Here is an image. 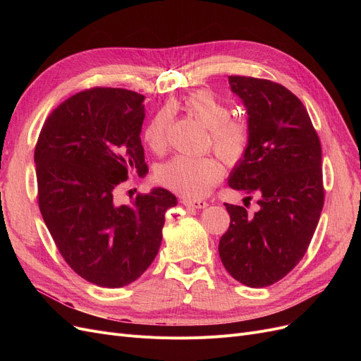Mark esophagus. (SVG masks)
<instances>
[{
    "mask_svg": "<svg viewBox=\"0 0 361 361\" xmlns=\"http://www.w3.org/2000/svg\"><path fill=\"white\" fill-rule=\"evenodd\" d=\"M182 204L188 206V207H195V209H204L207 206V202L200 200V199H190V197H185L182 199Z\"/></svg>",
    "mask_w": 361,
    "mask_h": 361,
    "instance_id": "1",
    "label": "esophagus"
}]
</instances>
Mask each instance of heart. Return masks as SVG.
<instances>
[{
    "label": "heart",
    "mask_w": 361,
    "mask_h": 361,
    "mask_svg": "<svg viewBox=\"0 0 361 361\" xmlns=\"http://www.w3.org/2000/svg\"><path fill=\"white\" fill-rule=\"evenodd\" d=\"M182 106L209 129L212 147L224 162L233 166L245 157L250 145L248 126L239 120H232L231 108L212 92H192L182 101ZM169 126V110H161L152 117L143 133L146 145L152 150L166 149ZM158 176L173 191L187 197H202L223 178V166L211 157L178 155L164 164Z\"/></svg>",
    "instance_id": "b5f03b06"
}]
</instances>
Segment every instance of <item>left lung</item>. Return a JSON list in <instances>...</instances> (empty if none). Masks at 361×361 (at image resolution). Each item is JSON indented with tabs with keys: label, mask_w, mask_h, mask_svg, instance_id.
I'll return each instance as SVG.
<instances>
[{
	"label": "left lung",
	"mask_w": 361,
	"mask_h": 361,
	"mask_svg": "<svg viewBox=\"0 0 361 361\" xmlns=\"http://www.w3.org/2000/svg\"><path fill=\"white\" fill-rule=\"evenodd\" d=\"M247 110L250 145L227 183L257 197V211L224 203L231 215L218 253L235 280L265 288L285 277L307 251L324 206L322 150L307 110L286 87L228 76ZM251 200V197H247Z\"/></svg>",
	"instance_id": "8db88e82"
}]
</instances>
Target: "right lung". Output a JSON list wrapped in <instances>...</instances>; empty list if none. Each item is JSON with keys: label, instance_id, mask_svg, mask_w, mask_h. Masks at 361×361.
Wrapping results in <instances>:
<instances>
[{"label": "right lung", "instance_id": "1", "mask_svg": "<svg viewBox=\"0 0 361 361\" xmlns=\"http://www.w3.org/2000/svg\"><path fill=\"white\" fill-rule=\"evenodd\" d=\"M145 96L125 89L71 96L43 123L35 150L39 207L63 259L102 288L135 281L157 257L176 195L154 188L129 204L113 194L130 171L146 174Z\"/></svg>", "mask_w": 361, "mask_h": 361}]
</instances>
